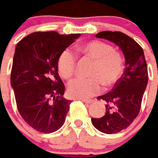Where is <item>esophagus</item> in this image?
Masks as SVG:
<instances>
[{
  "label": "esophagus",
  "mask_w": 158,
  "mask_h": 158,
  "mask_svg": "<svg viewBox=\"0 0 158 158\" xmlns=\"http://www.w3.org/2000/svg\"><path fill=\"white\" fill-rule=\"evenodd\" d=\"M80 100L84 102H86V103H90L91 102V100H89V99H85V98H80Z\"/></svg>",
  "instance_id": "obj_1"
}]
</instances>
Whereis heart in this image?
<instances>
[{"label":"heart","mask_w":158,"mask_h":158,"mask_svg":"<svg viewBox=\"0 0 158 158\" xmlns=\"http://www.w3.org/2000/svg\"><path fill=\"white\" fill-rule=\"evenodd\" d=\"M79 49L95 60L90 71L92 78H77L69 83L68 94L75 98H87L98 93L102 84L109 88L120 79L123 70V57L114 50L111 45L101 41H90L83 44ZM76 66V56L69 48L64 49L57 60V68L63 79H71Z\"/></svg>","instance_id":"heart-1"}]
</instances>
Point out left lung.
<instances>
[{"label":"left lung","instance_id":"left-lung-1","mask_svg":"<svg viewBox=\"0 0 158 158\" xmlns=\"http://www.w3.org/2000/svg\"><path fill=\"white\" fill-rule=\"evenodd\" d=\"M96 37L117 45L125 57L126 68L121 79L111 91L98 98L106 102L105 114L91 118L92 125L98 130L113 134L129 127L139 113L148 83L147 64L140 45L124 33L104 31L96 34Z\"/></svg>","mask_w":158,"mask_h":158}]
</instances>
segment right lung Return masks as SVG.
Returning a JSON list of instances; mask_svg holds the SVG:
<instances>
[{
	"mask_svg": "<svg viewBox=\"0 0 158 158\" xmlns=\"http://www.w3.org/2000/svg\"><path fill=\"white\" fill-rule=\"evenodd\" d=\"M79 37L34 32L16 45L11 86L21 117L38 132L54 133L65 122L72 101L63 98L65 85L58 74L57 60Z\"/></svg>",
	"mask_w": 158,
	"mask_h": 158,
	"instance_id": "1",
	"label": "right lung"
}]
</instances>
